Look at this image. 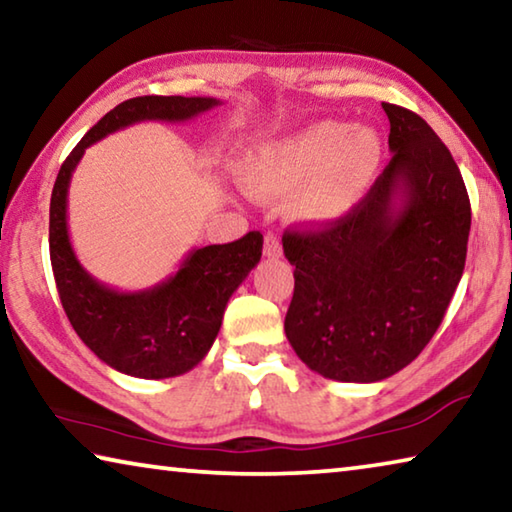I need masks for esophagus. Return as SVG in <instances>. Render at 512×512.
<instances>
[{"label":"esophagus","instance_id":"1","mask_svg":"<svg viewBox=\"0 0 512 512\" xmlns=\"http://www.w3.org/2000/svg\"><path fill=\"white\" fill-rule=\"evenodd\" d=\"M264 255L268 259L282 257V244H280V239H277V235H273V232H268V235L264 237Z\"/></svg>","mask_w":512,"mask_h":512}]
</instances>
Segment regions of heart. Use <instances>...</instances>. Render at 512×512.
Returning a JSON list of instances; mask_svg holds the SVG:
<instances>
[{
    "label": "heart",
    "instance_id": "heart-1",
    "mask_svg": "<svg viewBox=\"0 0 512 512\" xmlns=\"http://www.w3.org/2000/svg\"><path fill=\"white\" fill-rule=\"evenodd\" d=\"M381 153L384 144L375 128L318 121L250 151L239 164V180L262 201L293 194V219L325 225L343 219L366 196Z\"/></svg>",
    "mask_w": 512,
    "mask_h": 512
}]
</instances>
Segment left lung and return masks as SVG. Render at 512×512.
Wrapping results in <instances>:
<instances>
[{"instance_id":"8db88e82","label":"left lung","mask_w":512,"mask_h":512,"mask_svg":"<svg viewBox=\"0 0 512 512\" xmlns=\"http://www.w3.org/2000/svg\"><path fill=\"white\" fill-rule=\"evenodd\" d=\"M393 158L343 219L287 230L296 266L284 318L291 348L327 379L370 384L418 357L461 282L470 196L440 137L415 112L381 103Z\"/></svg>"}]
</instances>
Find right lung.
<instances>
[{
	"label": "right lung",
	"instance_id": "add662e5",
	"mask_svg": "<svg viewBox=\"0 0 512 512\" xmlns=\"http://www.w3.org/2000/svg\"><path fill=\"white\" fill-rule=\"evenodd\" d=\"M221 106L212 97H135L94 124L58 171L49 205V257L63 309L81 341L124 375L167 379L192 370L210 352L232 293L262 257L257 230L230 244L194 248L167 280L124 293L94 280L67 232V189L94 142L137 121H187Z\"/></svg>",
	"mask_w": 512,
	"mask_h": 512
}]
</instances>
